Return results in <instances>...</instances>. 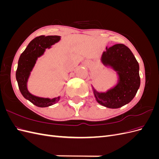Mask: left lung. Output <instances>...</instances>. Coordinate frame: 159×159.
<instances>
[{
    "label": "left lung",
    "instance_id": "8db88e82",
    "mask_svg": "<svg viewBox=\"0 0 159 159\" xmlns=\"http://www.w3.org/2000/svg\"><path fill=\"white\" fill-rule=\"evenodd\" d=\"M100 60L105 67L115 71L117 80L105 92L98 91L91 85L96 102L111 109L121 107L131 102L141 84L139 65L131 50L124 44H115L106 48Z\"/></svg>",
    "mask_w": 159,
    "mask_h": 159
}]
</instances>
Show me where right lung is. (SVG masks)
<instances>
[{
  "mask_svg": "<svg viewBox=\"0 0 159 159\" xmlns=\"http://www.w3.org/2000/svg\"><path fill=\"white\" fill-rule=\"evenodd\" d=\"M61 40L59 36H40L33 39L24 51L18 62L16 78L23 97L39 107H47L58 102L61 96L52 99L32 94L28 89V81L38 57L44 55L46 49H50Z\"/></svg>",
  "mask_w": 159,
  "mask_h": 159,
  "instance_id": "obj_1",
  "label": "right lung"
}]
</instances>
